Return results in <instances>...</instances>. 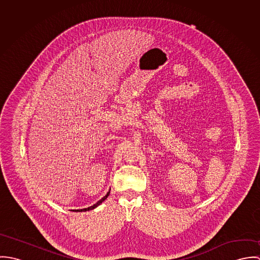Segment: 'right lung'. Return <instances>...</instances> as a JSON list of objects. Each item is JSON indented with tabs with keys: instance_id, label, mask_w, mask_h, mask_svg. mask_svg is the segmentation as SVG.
<instances>
[{
	"instance_id": "obj_1",
	"label": "right lung",
	"mask_w": 260,
	"mask_h": 260,
	"mask_svg": "<svg viewBox=\"0 0 260 260\" xmlns=\"http://www.w3.org/2000/svg\"><path fill=\"white\" fill-rule=\"evenodd\" d=\"M109 194H110V191L103 197V198H101L96 204H94V205H92V206H90V207H88V208H84V209H78V210H73V211H88V210H91V209H94V208H96L98 205H100L108 196H109Z\"/></svg>"
}]
</instances>
